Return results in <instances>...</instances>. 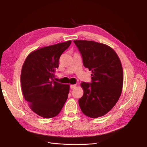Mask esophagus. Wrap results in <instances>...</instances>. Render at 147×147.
Wrapping results in <instances>:
<instances>
[{
	"instance_id": "esophagus-1",
	"label": "esophagus",
	"mask_w": 147,
	"mask_h": 147,
	"mask_svg": "<svg viewBox=\"0 0 147 147\" xmlns=\"http://www.w3.org/2000/svg\"><path fill=\"white\" fill-rule=\"evenodd\" d=\"M76 86H77L76 84H71V85L70 86V89H74L76 87Z\"/></svg>"
}]
</instances>
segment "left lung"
Instances as JSON below:
<instances>
[{
	"label": "left lung",
	"instance_id": "left-lung-1",
	"mask_svg": "<svg viewBox=\"0 0 147 147\" xmlns=\"http://www.w3.org/2000/svg\"><path fill=\"white\" fill-rule=\"evenodd\" d=\"M83 65L92 71L91 82H82L78 100L82 112L92 118L103 116L117 104L121 94L123 74L121 61L110 47L93 41L74 40Z\"/></svg>",
	"mask_w": 147,
	"mask_h": 147
}]
</instances>
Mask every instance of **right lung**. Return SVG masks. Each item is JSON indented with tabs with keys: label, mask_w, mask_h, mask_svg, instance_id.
Returning a JSON list of instances; mask_svg holds the SVG:
<instances>
[{
	"label": "right lung",
	"mask_w": 147,
	"mask_h": 147,
	"mask_svg": "<svg viewBox=\"0 0 147 147\" xmlns=\"http://www.w3.org/2000/svg\"><path fill=\"white\" fill-rule=\"evenodd\" d=\"M70 40L42 48L28 55L22 67L21 83L25 100L33 112L43 118L59 113L69 92V85L53 80L59 58Z\"/></svg>",
	"instance_id": "obj_1"
}]
</instances>
